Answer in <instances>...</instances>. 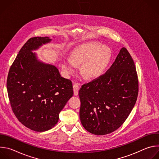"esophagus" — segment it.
I'll return each instance as SVG.
<instances>
[{
  "label": "esophagus",
  "instance_id": "1",
  "mask_svg": "<svg viewBox=\"0 0 159 159\" xmlns=\"http://www.w3.org/2000/svg\"><path fill=\"white\" fill-rule=\"evenodd\" d=\"M73 89H74V95L77 96L79 94V86L77 85V84H74L73 85Z\"/></svg>",
  "mask_w": 159,
  "mask_h": 159
}]
</instances>
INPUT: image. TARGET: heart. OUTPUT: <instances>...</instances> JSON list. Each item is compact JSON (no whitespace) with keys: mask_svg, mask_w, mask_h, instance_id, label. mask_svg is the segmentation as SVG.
Wrapping results in <instances>:
<instances>
[{"mask_svg":"<svg viewBox=\"0 0 159 159\" xmlns=\"http://www.w3.org/2000/svg\"><path fill=\"white\" fill-rule=\"evenodd\" d=\"M111 59L108 48L98 43H87L75 48L70 58H64L61 67L66 76L75 73L77 65H81V72L87 79L101 75L105 70Z\"/></svg>","mask_w":159,"mask_h":159,"instance_id":"1","label":"heart"}]
</instances>
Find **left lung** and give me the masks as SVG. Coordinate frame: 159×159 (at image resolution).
<instances>
[{"mask_svg": "<svg viewBox=\"0 0 159 159\" xmlns=\"http://www.w3.org/2000/svg\"><path fill=\"white\" fill-rule=\"evenodd\" d=\"M139 93L134 61L126 48L103 75L82 85L80 119L84 128L104 135L119 128L132 111Z\"/></svg>", "mask_w": 159, "mask_h": 159, "instance_id": "8db88e82", "label": "left lung"}]
</instances>
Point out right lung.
Wrapping results in <instances>:
<instances>
[{"label": "right lung", "instance_id": "1", "mask_svg": "<svg viewBox=\"0 0 159 159\" xmlns=\"http://www.w3.org/2000/svg\"><path fill=\"white\" fill-rule=\"evenodd\" d=\"M51 41L49 37L29 39L12 64L7 80L15 116L26 127L39 132L56 125L59 113L74 94L71 80L61 77L55 66L38 60L33 52Z\"/></svg>", "mask_w": 159, "mask_h": 159}]
</instances>
